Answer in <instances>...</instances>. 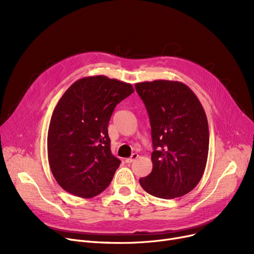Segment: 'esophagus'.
I'll return each mask as SVG.
<instances>
[{"label": "esophagus", "instance_id": "esophagus-1", "mask_svg": "<svg viewBox=\"0 0 254 254\" xmlns=\"http://www.w3.org/2000/svg\"><path fill=\"white\" fill-rule=\"evenodd\" d=\"M138 156H139V155H138L137 153H132L130 157H128V158H127V159H126V163H127V164H130V163H132V162L135 161V159H137V158H138Z\"/></svg>", "mask_w": 254, "mask_h": 254}]
</instances>
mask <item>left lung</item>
Returning <instances> with one entry per match:
<instances>
[{"instance_id": "obj_1", "label": "left lung", "mask_w": 254, "mask_h": 254, "mask_svg": "<svg viewBox=\"0 0 254 254\" xmlns=\"http://www.w3.org/2000/svg\"><path fill=\"white\" fill-rule=\"evenodd\" d=\"M147 109L153 144L152 171L139 180L142 189L161 198L191 191L201 180L209 151L205 110L186 84L154 80L135 84Z\"/></svg>"}]
</instances>
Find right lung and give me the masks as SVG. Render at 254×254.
I'll return each instance as SVG.
<instances>
[{
  "mask_svg": "<svg viewBox=\"0 0 254 254\" xmlns=\"http://www.w3.org/2000/svg\"><path fill=\"white\" fill-rule=\"evenodd\" d=\"M131 84L106 76L77 80L53 110L47 135L48 163L61 188L89 198L104 191L120 161L112 155L108 124Z\"/></svg>",
  "mask_w": 254,
  "mask_h": 254,
  "instance_id": "right-lung-1",
  "label": "right lung"
}]
</instances>
